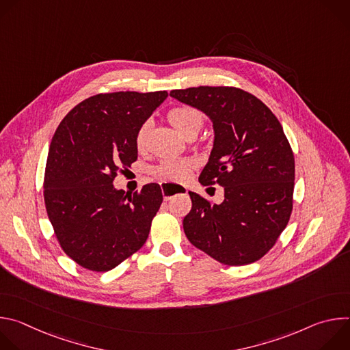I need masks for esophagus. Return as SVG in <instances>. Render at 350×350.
Here are the masks:
<instances>
[{
  "label": "esophagus",
  "mask_w": 350,
  "mask_h": 350,
  "mask_svg": "<svg viewBox=\"0 0 350 350\" xmlns=\"http://www.w3.org/2000/svg\"><path fill=\"white\" fill-rule=\"evenodd\" d=\"M162 193L165 201H170V199L177 193H187V188L177 184H162Z\"/></svg>",
  "instance_id": "esophagus-1"
}]
</instances>
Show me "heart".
Wrapping results in <instances>:
<instances>
[{"mask_svg": "<svg viewBox=\"0 0 350 350\" xmlns=\"http://www.w3.org/2000/svg\"><path fill=\"white\" fill-rule=\"evenodd\" d=\"M167 118L170 123L183 134H198L204 126V116L195 108L191 107H177L169 111ZM151 130V123L144 122L135 134V148L138 151H144L148 141V134ZM195 167L192 159H166L157 169L155 174L162 181H184Z\"/></svg>", "mask_w": 350, "mask_h": 350, "instance_id": "b5f03b06", "label": "heart"}]
</instances>
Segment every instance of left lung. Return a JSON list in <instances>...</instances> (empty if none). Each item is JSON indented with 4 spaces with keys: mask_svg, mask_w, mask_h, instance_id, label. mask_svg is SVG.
<instances>
[{
    "mask_svg": "<svg viewBox=\"0 0 350 350\" xmlns=\"http://www.w3.org/2000/svg\"><path fill=\"white\" fill-rule=\"evenodd\" d=\"M170 96L211 118L215 142L199 183L224 188L219 205L189 192L188 241L227 266L259 260L286 227L293 202L295 159L278 119L235 87H191Z\"/></svg>",
    "mask_w": 350,
    "mask_h": 350,
    "instance_id": "obj_1",
    "label": "left lung"
}]
</instances>
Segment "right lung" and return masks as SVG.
<instances>
[{
	"instance_id": "right-lung-1",
	"label": "right lung",
	"mask_w": 350,
	"mask_h": 350,
	"mask_svg": "<svg viewBox=\"0 0 350 350\" xmlns=\"http://www.w3.org/2000/svg\"><path fill=\"white\" fill-rule=\"evenodd\" d=\"M167 91L98 94L76 105L49 145L44 202L64 252L91 271H109L145 243L163 195L159 184L113 187L137 161L135 134Z\"/></svg>"
}]
</instances>
